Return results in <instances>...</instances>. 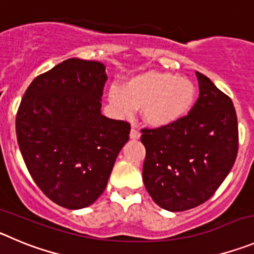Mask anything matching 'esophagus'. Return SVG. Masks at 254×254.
Listing matches in <instances>:
<instances>
[{
	"label": "esophagus",
	"mask_w": 254,
	"mask_h": 254,
	"mask_svg": "<svg viewBox=\"0 0 254 254\" xmlns=\"http://www.w3.org/2000/svg\"><path fill=\"white\" fill-rule=\"evenodd\" d=\"M139 136H141V133H139L138 129L134 128V127H132L131 132H129V137H131L132 139H138Z\"/></svg>",
	"instance_id": "esophagus-1"
}]
</instances>
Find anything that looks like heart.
Instances as JSON below:
<instances>
[{
  "instance_id": "heart-1",
  "label": "heart",
  "mask_w": 254,
  "mask_h": 254,
  "mask_svg": "<svg viewBox=\"0 0 254 254\" xmlns=\"http://www.w3.org/2000/svg\"><path fill=\"white\" fill-rule=\"evenodd\" d=\"M196 87L188 76L146 71L108 89V101L118 115L129 117L141 108L143 122L153 128L167 127L190 112L196 101Z\"/></svg>"
}]
</instances>
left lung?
<instances>
[{"label":"left lung","mask_w":254,"mask_h":254,"mask_svg":"<svg viewBox=\"0 0 254 254\" xmlns=\"http://www.w3.org/2000/svg\"><path fill=\"white\" fill-rule=\"evenodd\" d=\"M199 98L186 117L157 129H142V179L160 208L184 211L217 191L238 152V122L232 99L196 71Z\"/></svg>","instance_id":"8db88e82"}]
</instances>
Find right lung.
<instances>
[{"instance_id": "obj_1", "label": "right lung", "mask_w": 254, "mask_h": 254, "mask_svg": "<svg viewBox=\"0 0 254 254\" xmlns=\"http://www.w3.org/2000/svg\"><path fill=\"white\" fill-rule=\"evenodd\" d=\"M106 65L70 58L34 79L16 117L29 173L58 205H92L108 183L131 126L102 115Z\"/></svg>"}]
</instances>
